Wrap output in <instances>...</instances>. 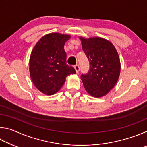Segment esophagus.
<instances>
[{
    "label": "esophagus",
    "instance_id": "34e87169",
    "mask_svg": "<svg viewBox=\"0 0 147 147\" xmlns=\"http://www.w3.org/2000/svg\"><path fill=\"white\" fill-rule=\"evenodd\" d=\"M74 69H75L76 73L78 74L79 73V71H80V67L78 65H76L74 67Z\"/></svg>",
    "mask_w": 147,
    "mask_h": 147
}]
</instances>
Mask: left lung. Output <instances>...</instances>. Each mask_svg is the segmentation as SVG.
Returning a JSON list of instances; mask_svg holds the SVG:
<instances>
[{"instance_id": "1", "label": "left lung", "mask_w": 147, "mask_h": 147, "mask_svg": "<svg viewBox=\"0 0 147 147\" xmlns=\"http://www.w3.org/2000/svg\"><path fill=\"white\" fill-rule=\"evenodd\" d=\"M82 49L90 63L87 74L81 80L91 96L100 98L108 94L117 82L121 73V62L115 46L106 39L79 37Z\"/></svg>"}]
</instances>
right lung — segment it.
Instances as JSON below:
<instances>
[{"label": "right lung", "instance_id": "right-lung-1", "mask_svg": "<svg viewBox=\"0 0 147 147\" xmlns=\"http://www.w3.org/2000/svg\"><path fill=\"white\" fill-rule=\"evenodd\" d=\"M71 36L60 33L45 35L32 50L29 61L30 75L36 88L42 93L53 95L65 82L66 77L76 73L66 63L64 45Z\"/></svg>", "mask_w": 147, "mask_h": 147}]
</instances>
